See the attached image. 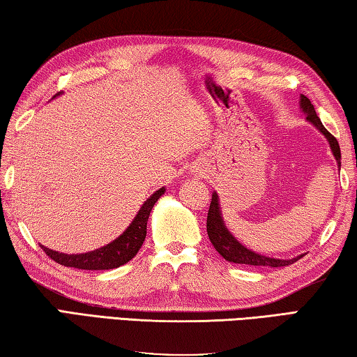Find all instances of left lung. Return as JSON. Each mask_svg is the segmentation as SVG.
Segmentation results:
<instances>
[{
  "label": "left lung",
  "instance_id": "obj_1",
  "mask_svg": "<svg viewBox=\"0 0 357 357\" xmlns=\"http://www.w3.org/2000/svg\"><path fill=\"white\" fill-rule=\"evenodd\" d=\"M301 108L304 111V114L307 116V121L315 125V127L321 131V133L326 136V139L329 141V146L333 149V153L335 156L337 162L340 166V146L337 142L335 137L329 133V131L324 128V125L321 123L320 117L317 116L314 105L310 103V100L303 96L301 93ZM207 232H208V238L211 241V245L215 246V249L220 252L224 259L229 261H234V264H240V265H251V266H271V268H279V266H287L295 264L298 259H301L303 255H299L296 259H290V260H280V259H271V257H265V255H260L257 252H252L251 249H248L241 245V243L236 241L232 234L229 232L224 226L222 216H221V210H220V202H218V195L213 192L211 195V202H210V208H208V215H207Z\"/></svg>",
  "mask_w": 357,
  "mask_h": 357
}]
</instances>
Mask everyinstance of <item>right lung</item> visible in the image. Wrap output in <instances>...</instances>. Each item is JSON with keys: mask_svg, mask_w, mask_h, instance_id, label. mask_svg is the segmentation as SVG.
I'll return each mask as SVG.
<instances>
[{"mask_svg": "<svg viewBox=\"0 0 357 357\" xmlns=\"http://www.w3.org/2000/svg\"><path fill=\"white\" fill-rule=\"evenodd\" d=\"M165 188H160L156 192H153L150 199H147L141 210L137 211L133 222L130 224V227L125 232L116 238L109 245H106L100 249H96L92 252L86 254H62L48 249L45 246H40L50 259L58 261L59 265L78 268V270H112L121 265H125L127 261L135 257L142 246L144 240H146L147 234V221L152 211L155 202L165 195Z\"/></svg>", "mask_w": 357, "mask_h": 357, "instance_id": "add662e5", "label": "right lung"}]
</instances>
